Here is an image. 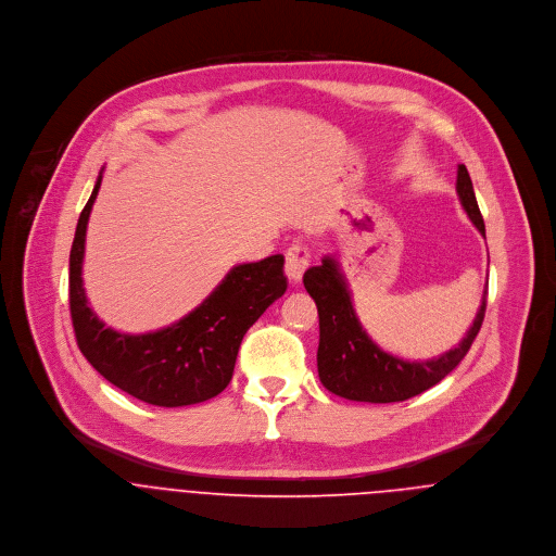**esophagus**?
<instances>
[{
	"label": "esophagus",
	"mask_w": 556,
	"mask_h": 556,
	"mask_svg": "<svg viewBox=\"0 0 556 556\" xmlns=\"http://www.w3.org/2000/svg\"><path fill=\"white\" fill-rule=\"evenodd\" d=\"M308 265H311V254H308V250H306L304 245L293 243V245L285 252V271H287L289 280L300 282L302 276H304V271L308 269Z\"/></svg>",
	"instance_id": "1"
}]
</instances>
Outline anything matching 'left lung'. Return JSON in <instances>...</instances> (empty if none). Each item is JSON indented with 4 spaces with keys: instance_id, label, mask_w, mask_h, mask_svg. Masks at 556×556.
<instances>
[{
    "instance_id": "left-lung-1",
    "label": "left lung",
    "mask_w": 556,
    "mask_h": 556,
    "mask_svg": "<svg viewBox=\"0 0 556 556\" xmlns=\"http://www.w3.org/2000/svg\"><path fill=\"white\" fill-rule=\"evenodd\" d=\"M456 192L469 220L485 238L483 218L477 207L473 184L465 164H458ZM304 287L317 304V366L320 383L336 396L375 404L402 402L443 381L469 353L483 323L488 295V291H483L476 320L458 346L434 359L406 362L383 351L366 333L355 315L351 291L336 258L323 256L320 265L311 267L304 274Z\"/></svg>"
}]
</instances>
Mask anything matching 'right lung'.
I'll list each match as a JSON object with an SVG mask.
<instances>
[{
	"mask_svg": "<svg viewBox=\"0 0 556 556\" xmlns=\"http://www.w3.org/2000/svg\"><path fill=\"white\" fill-rule=\"evenodd\" d=\"M102 173L77 223L71 250V317L80 353L115 388L156 406L218 396L231 381L239 344L252 323L287 291L285 256L236 265L190 315L148 333H119L93 315L83 289V254Z\"/></svg>",
	"mask_w": 556,
	"mask_h": 556,
	"instance_id": "1",
	"label": "right lung"
}]
</instances>
